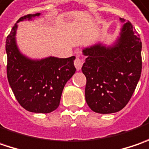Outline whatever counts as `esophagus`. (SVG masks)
Instances as JSON below:
<instances>
[{
	"instance_id": "34e87169",
	"label": "esophagus",
	"mask_w": 149,
	"mask_h": 149,
	"mask_svg": "<svg viewBox=\"0 0 149 149\" xmlns=\"http://www.w3.org/2000/svg\"><path fill=\"white\" fill-rule=\"evenodd\" d=\"M74 65L75 68H77V70H80L81 68V66H82V61L79 57H77L74 61Z\"/></svg>"
}]
</instances>
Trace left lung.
Returning a JSON list of instances; mask_svg holds the SVG:
<instances>
[{
  "mask_svg": "<svg viewBox=\"0 0 149 149\" xmlns=\"http://www.w3.org/2000/svg\"><path fill=\"white\" fill-rule=\"evenodd\" d=\"M141 51L139 34L129 22L114 46L97 44L82 51L87 56L81 68L87 78L85 97L93 112L117 113L127 104L141 76Z\"/></svg>",
  "mask_w": 149,
  "mask_h": 149,
  "instance_id": "obj_1",
  "label": "left lung"
}]
</instances>
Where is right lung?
Here are the masks:
<instances>
[{
	"label": "right lung",
	"mask_w": 149,
	"mask_h": 149,
	"mask_svg": "<svg viewBox=\"0 0 149 149\" xmlns=\"http://www.w3.org/2000/svg\"><path fill=\"white\" fill-rule=\"evenodd\" d=\"M40 13L21 17L16 23L31 20ZM15 24L6 37V73L11 90L20 105L32 113H48L56 110L67 81L76 72L74 56L68 58L50 56L42 60H31L17 48Z\"/></svg>",
	"instance_id": "obj_1"
}]
</instances>
